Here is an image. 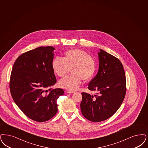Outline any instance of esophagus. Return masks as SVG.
<instances>
[{
  "mask_svg": "<svg viewBox=\"0 0 148 148\" xmlns=\"http://www.w3.org/2000/svg\"><path fill=\"white\" fill-rule=\"evenodd\" d=\"M66 93H68V94H73V93L75 92V91H73V90H66Z\"/></svg>",
  "mask_w": 148,
  "mask_h": 148,
  "instance_id": "34e87169",
  "label": "esophagus"
}]
</instances>
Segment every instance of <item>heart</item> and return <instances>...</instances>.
Wrapping results in <instances>:
<instances>
[{"label":"heart","mask_w":148,"mask_h":148,"mask_svg":"<svg viewBox=\"0 0 148 148\" xmlns=\"http://www.w3.org/2000/svg\"><path fill=\"white\" fill-rule=\"evenodd\" d=\"M54 73L63 77L71 68V74L61 79L59 86L62 88L74 90L81 85L83 79L88 81L94 76L96 71V62L86 51L80 49H71L66 51L63 58L56 57L52 62Z\"/></svg>","instance_id":"b5f03b06"}]
</instances>
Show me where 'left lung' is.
Here are the masks:
<instances>
[{
    "label": "left lung",
    "instance_id": "left-lung-1",
    "mask_svg": "<svg viewBox=\"0 0 148 148\" xmlns=\"http://www.w3.org/2000/svg\"><path fill=\"white\" fill-rule=\"evenodd\" d=\"M99 68L89 83L88 89L97 95L82 92V113L89 121L98 122L111 117L118 110L126 92V79L123 66L112 55L100 49Z\"/></svg>",
    "mask_w": 148,
    "mask_h": 148
}]
</instances>
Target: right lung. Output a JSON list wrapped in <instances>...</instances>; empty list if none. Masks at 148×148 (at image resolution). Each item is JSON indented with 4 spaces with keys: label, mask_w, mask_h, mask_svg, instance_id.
Here are the masks:
<instances>
[{
    "label": "right lung",
    "mask_w": 148,
    "mask_h": 148,
    "mask_svg": "<svg viewBox=\"0 0 148 148\" xmlns=\"http://www.w3.org/2000/svg\"><path fill=\"white\" fill-rule=\"evenodd\" d=\"M54 50L47 46L26 52L18 57L12 69V97L23 112L36 122L54 116L58 111L57 100L64 94L63 89H48L57 82L52 67Z\"/></svg>",
    "instance_id": "1"
}]
</instances>
